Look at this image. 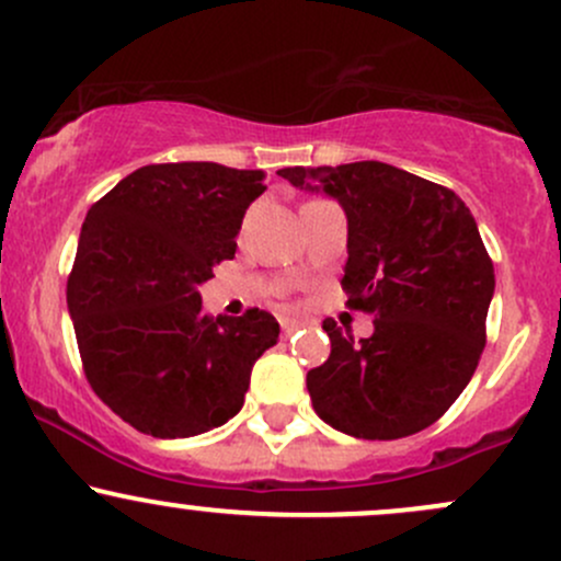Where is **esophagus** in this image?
Masks as SVG:
<instances>
[{
    "label": "esophagus",
    "instance_id": "obj_1",
    "mask_svg": "<svg viewBox=\"0 0 561 561\" xmlns=\"http://www.w3.org/2000/svg\"><path fill=\"white\" fill-rule=\"evenodd\" d=\"M280 329H283V334L291 336L294 331L302 329V321H297V318H283V321H280Z\"/></svg>",
    "mask_w": 561,
    "mask_h": 561
}]
</instances>
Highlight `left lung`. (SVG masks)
<instances>
[{"label":"left lung","mask_w":561,"mask_h":561,"mask_svg":"<svg viewBox=\"0 0 561 561\" xmlns=\"http://www.w3.org/2000/svg\"><path fill=\"white\" fill-rule=\"evenodd\" d=\"M347 216V305L375 316L355 342L331 318L327 364L307 371L312 409L355 438L390 442L433 425L471 382L486 342L495 267L466 203L388 162L283 168Z\"/></svg>","instance_id":"obj_1"}]
</instances>
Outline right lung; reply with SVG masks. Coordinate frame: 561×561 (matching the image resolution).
Returning a JSON list of instances; mask_svg holds the SVG:
<instances>
[{
	"label": "right lung",
	"instance_id": "right-lung-1",
	"mask_svg": "<svg viewBox=\"0 0 561 561\" xmlns=\"http://www.w3.org/2000/svg\"><path fill=\"white\" fill-rule=\"evenodd\" d=\"M262 171L162 162L88 210L66 302L90 388L154 438H190L243 407L251 369L278 342L270 312H203L197 286L234 256Z\"/></svg>",
	"mask_w": 561,
	"mask_h": 561
}]
</instances>
